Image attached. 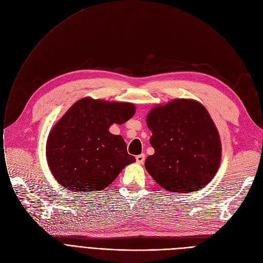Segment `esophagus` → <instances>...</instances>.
<instances>
[{"instance_id": "obj_1", "label": "esophagus", "mask_w": 263, "mask_h": 263, "mask_svg": "<svg viewBox=\"0 0 263 263\" xmlns=\"http://www.w3.org/2000/svg\"><path fill=\"white\" fill-rule=\"evenodd\" d=\"M144 159H145V156L143 155V154H141V155H138V156L136 157V161H137V163H139V164H142V163L144 162Z\"/></svg>"}]
</instances>
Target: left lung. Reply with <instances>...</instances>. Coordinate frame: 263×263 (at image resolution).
Masks as SVG:
<instances>
[{"label": "left lung", "mask_w": 263, "mask_h": 263, "mask_svg": "<svg viewBox=\"0 0 263 263\" xmlns=\"http://www.w3.org/2000/svg\"><path fill=\"white\" fill-rule=\"evenodd\" d=\"M155 149L145 168L170 192L202 190L217 174L222 143L217 126L204 105L191 99H175L153 107L146 116Z\"/></svg>", "instance_id": "1"}]
</instances>
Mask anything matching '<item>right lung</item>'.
<instances>
[{
    "mask_svg": "<svg viewBox=\"0 0 263 263\" xmlns=\"http://www.w3.org/2000/svg\"><path fill=\"white\" fill-rule=\"evenodd\" d=\"M136 112L127 102L84 98L74 103L52 127L45 155L58 183L73 192L101 191L136 161L124 139L112 135V124H123Z\"/></svg>",
    "mask_w": 263,
    "mask_h": 263,
    "instance_id": "obj_1",
    "label": "right lung"
}]
</instances>
